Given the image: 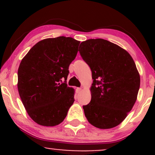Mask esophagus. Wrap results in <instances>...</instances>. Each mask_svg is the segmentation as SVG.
<instances>
[{
  "label": "esophagus",
  "instance_id": "34e87169",
  "mask_svg": "<svg viewBox=\"0 0 155 155\" xmlns=\"http://www.w3.org/2000/svg\"><path fill=\"white\" fill-rule=\"evenodd\" d=\"M81 91V88H76V92H77V93H79Z\"/></svg>",
  "mask_w": 155,
  "mask_h": 155
}]
</instances>
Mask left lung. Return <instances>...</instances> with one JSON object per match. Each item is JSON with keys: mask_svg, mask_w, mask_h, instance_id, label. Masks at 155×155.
Masks as SVG:
<instances>
[{"mask_svg": "<svg viewBox=\"0 0 155 155\" xmlns=\"http://www.w3.org/2000/svg\"><path fill=\"white\" fill-rule=\"evenodd\" d=\"M93 79L91 101L83 106L88 122L97 128L120 124L136 101L140 76L127 51L102 38L81 42L79 49Z\"/></svg>", "mask_w": 155, "mask_h": 155, "instance_id": "8db88e82", "label": "left lung"}]
</instances>
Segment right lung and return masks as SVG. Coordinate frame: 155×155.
<instances>
[{
	"label": "right lung",
	"mask_w": 155,
	"mask_h": 155,
	"mask_svg": "<svg viewBox=\"0 0 155 155\" xmlns=\"http://www.w3.org/2000/svg\"><path fill=\"white\" fill-rule=\"evenodd\" d=\"M79 43L71 37L44 39L21 61L19 94L28 115L37 124L58 125L74 104V89L68 86L66 80Z\"/></svg>",
	"instance_id": "obj_1"
}]
</instances>
